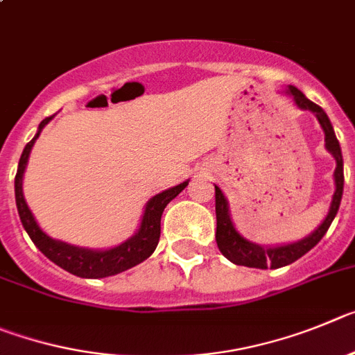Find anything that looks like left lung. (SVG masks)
I'll use <instances>...</instances> for the list:
<instances>
[{"mask_svg": "<svg viewBox=\"0 0 355 355\" xmlns=\"http://www.w3.org/2000/svg\"><path fill=\"white\" fill-rule=\"evenodd\" d=\"M286 94L292 95L297 107H301L304 111H311L317 116L322 129H324L325 148L329 150V154H333V157L336 159V170H334V185H336V191L333 194V201H331V207H329V212L325 216V219L320 223V226L315 232L309 233L308 237L292 242V244L263 248V245H258L254 242H249L248 239L242 237L241 233L235 230V226L232 223V217H230L228 201H226L223 191L216 185V242L219 251L235 265H244V267H253V269H267V267H270V269H279V267L293 263V261L304 257L309 249H313L322 241V237L327 233L333 219L336 217L338 209H340L345 182L343 155H341L340 141L336 139V134H334L333 125H331V120H329L325 111L318 104L309 101L301 90H297L295 86L290 85Z\"/></svg>", "mask_w": 355, "mask_h": 355, "instance_id": "obj_1", "label": "left lung"}]
</instances>
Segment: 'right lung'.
<instances>
[{
  "label": "right lung",
  "instance_id": "1",
  "mask_svg": "<svg viewBox=\"0 0 355 355\" xmlns=\"http://www.w3.org/2000/svg\"><path fill=\"white\" fill-rule=\"evenodd\" d=\"M51 118L53 116L44 118L40 125H38L35 138L24 146L21 159H19L17 175H15V203H17V212L19 217H21L22 226H24L26 233L33 241V244L51 261H54L58 267L65 269L67 272L79 277H88V279L114 276V274L123 272V270L130 269L134 265L145 261L150 254L154 253L159 244V237H161V216L164 212L166 205L187 187L189 180L182 182V184L162 191V193L155 194L154 198H150L145 207V212H143L139 230L120 245L104 249V251H97V249L78 248V245L51 239L46 232H42L38 223L35 221L33 214H31L30 207H28L26 200H24V194H22V177H24V170H26L28 157H30L31 148H33L35 141L40 136L42 129L51 122Z\"/></svg>",
  "mask_w": 355,
  "mask_h": 355
}]
</instances>
